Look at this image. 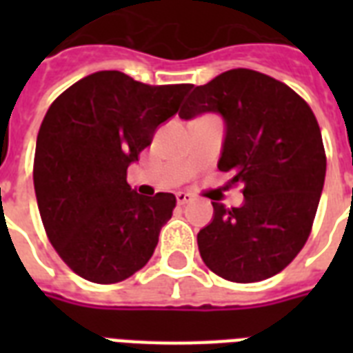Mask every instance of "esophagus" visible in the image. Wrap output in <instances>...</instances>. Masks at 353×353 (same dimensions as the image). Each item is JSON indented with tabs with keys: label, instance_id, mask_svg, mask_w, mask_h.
Segmentation results:
<instances>
[{
	"label": "esophagus",
	"instance_id": "1",
	"mask_svg": "<svg viewBox=\"0 0 353 353\" xmlns=\"http://www.w3.org/2000/svg\"><path fill=\"white\" fill-rule=\"evenodd\" d=\"M176 199H177V205H185L188 203V201H192V196L187 192H177Z\"/></svg>",
	"mask_w": 353,
	"mask_h": 353
}]
</instances>
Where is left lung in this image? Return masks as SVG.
I'll list each match as a JSON object with an SVG mask.
<instances>
[{"instance_id":"left-lung-1","label":"left lung","mask_w":353,"mask_h":353,"mask_svg":"<svg viewBox=\"0 0 353 353\" xmlns=\"http://www.w3.org/2000/svg\"><path fill=\"white\" fill-rule=\"evenodd\" d=\"M220 113L227 132L218 168L241 185L243 205L212 203L198 232L205 265L231 282H260L288 268L312 232L326 176L323 135L312 108L284 82L231 69L198 85L179 117Z\"/></svg>"}]
</instances>
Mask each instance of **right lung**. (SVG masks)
I'll use <instances>...</instances> for the list:
<instances>
[{
    "label": "right lung",
    "instance_id": "right-lung-1",
    "mask_svg": "<svg viewBox=\"0 0 353 353\" xmlns=\"http://www.w3.org/2000/svg\"><path fill=\"white\" fill-rule=\"evenodd\" d=\"M192 84L150 85L121 71L88 74L47 110L36 139V201L58 256L82 279L115 284L146 265L176 196H141L128 166L176 115Z\"/></svg>",
    "mask_w": 353,
    "mask_h": 353
}]
</instances>
